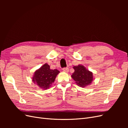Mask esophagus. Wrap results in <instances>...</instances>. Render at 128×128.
<instances>
[{
	"label": "esophagus",
	"instance_id": "34e87169",
	"mask_svg": "<svg viewBox=\"0 0 128 128\" xmlns=\"http://www.w3.org/2000/svg\"><path fill=\"white\" fill-rule=\"evenodd\" d=\"M62 70L64 72H69V68L67 67H64L62 68Z\"/></svg>",
	"mask_w": 128,
	"mask_h": 128
}]
</instances>
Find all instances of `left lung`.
<instances>
[{"mask_svg":"<svg viewBox=\"0 0 128 128\" xmlns=\"http://www.w3.org/2000/svg\"><path fill=\"white\" fill-rule=\"evenodd\" d=\"M75 72L72 77L75 81L77 86L80 87H86L90 84L93 80L92 73L88 71L83 66L78 65L73 67Z\"/></svg>","mask_w":128,"mask_h":128,"instance_id":"8db88e82","label":"left lung"}]
</instances>
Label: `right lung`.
I'll return each mask as SVG.
<instances>
[{
  "label": "right lung",
  "instance_id": "add662e5",
  "mask_svg": "<svg viewBox=\"0 0 128 128\" xmlns=\"http://www.w3.org/2000/svg\"><path fill=\"white\" fill-rule=\"evenodd\" d=\"M59 72L57 69H51L50 66L45 64L34 72L32 80L40 88L45 90L52 86Z\"/></svg>",
  "mask_w": 128,
  "mask_h": 128
}]
</instances>
